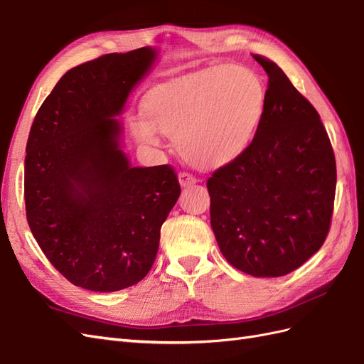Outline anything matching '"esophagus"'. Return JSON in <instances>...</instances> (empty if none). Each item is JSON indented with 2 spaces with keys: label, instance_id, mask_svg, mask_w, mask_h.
<instances>
[{
  "label": "esophagus",
  "instance_id": "1",
  "mask_svg": "<svg viewBox=\"0 0 364 364\" xmlns=\"http://www.w3.org/2000/svg\"><path fill=\"white\" fill-rule=\"evenodd\" d=\"M196 182H197V179L194 178V176H191L190 173H185V171L179 173V183H181V186H183V188L194 185Z\"/></svg>",
  "mask_w": 364,
  "mask_h": 364
}]
</instances>
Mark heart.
<instances>
[{"instance_id": "b5f03b06", "label": "heart", "mask_w": 364, "mask_h": 364, "mask_svg": "<svg viewBox=\"0 0 364 364\" xmlns=\"http://www.w3.org/2000/svg\"><path fill=\"white\" fill-rule=\"evenodd\" d=\"M266 103L259 77L238 65L199 71L153 92L147 121H130L134 136L159 147V134L173 138L181 156L202 170L234 162L249 147Z\"/></svg>"}]
</instances>
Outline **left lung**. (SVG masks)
<instances>
[{"label": "left lung", "instance_id": "obj_1", "mask_svg": "<svg viewBox=\"0 0 364 364\" xmlns=\"http://www.w3.org/2000/svg\"><path fill=\"white\" fill-rule=\"evenodd\" d=\"M257 134L243 155L208 179L211 228L229 264L284 277L322 247L331 226L336 158L314 106L270 59Z\"/></svg>", "mask_w": 364, "mask_h": 364}]
</instances>
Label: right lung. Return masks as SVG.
I'll use <instances>...</instances> for the list:
<instances>
[{
	"instance_id": "1",
	"label": "right lung",
	"mask_w": 364,
	"mask_h": 364,
	"mask_svg": "<svg viewBox=\"0 0 364 364\" xmlns=\"http://www.w3.org/2000/svg\"><path fill=\"white\" fill-rule=\"evenodd\" d=\"M156 54L142 47L71 68L31 124L27 222L48 261L77 287L105 293L138 284L179 199L173 167H132L119 149L115 117Z\"/></svg>"
}]
</instances>
